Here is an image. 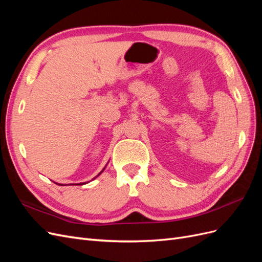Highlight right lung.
<instances>
[{
  "label": "right lung",
  "instance_id": "right-lung-1",
  "mask_svg": "<svg viewBox=\"0 0 262 262\" xmlns=\"http://www.w3.org/2000/svg\"><path fill=\"white\" fill-rule=\"evenodd\" d=\"M105 168H106V167H105ZM105 168H104V169H105ZM104 169H102V170H101V171H100V172L98 173V175H97V176H99V175H100V173H101L102 171H104ZM97 176H96V177H97ZM94 179H95V178H94ZM85 184H86V182H85ZM57 185H59V184H57ZM77 185H81V184H77ZM82 185H84V184H82ZM61 186H63V185H61Z\"/></svg>",
  "mask_w": 262,
  "mask_h": 262
}]
</instances>
